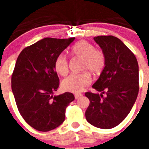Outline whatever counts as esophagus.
Segmentation results:
<instances>
[{"label": "esophagus", "mask_w": 149, "mask_h": 149, "mask_svg": "<svg viewBox=\"0 0 149 149\" xmlns=\"http://www.w3.org/2000/svg\"><path fill=\"white\" fill-rule=\"evenodd\" d=\"M83 95L82 94H75L74 95V98H76V99H77V98H81V97H82Z\"/></svg>", "instance_id": "1"}]
</instances>
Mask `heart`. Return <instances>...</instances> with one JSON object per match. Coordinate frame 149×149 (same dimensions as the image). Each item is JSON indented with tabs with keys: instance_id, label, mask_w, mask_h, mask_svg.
Instances as JSON below:
<instances>
[{
	"instance_id": "b5f03b06",
	"label": "heart",
	"mask_w": 149,
	"mask_h": 149,
	"mask_svg": "<svg viewBox=\"0 0 149 149\" xmlns=\"http://www.w3.org/2000/svg\"><path fill=\"white\" fill-rule=\"evenodd\" d=\"M71 56L82 59L81 71L84 72L68 76L62 82L61 87L64 91L72 93H81L91 84L90 74L98 75L102 72L105 65L104 54L99 48L85 40L77 42L72 45ZM55 70L61 76H66L68 73V63L66 57L60 55L54 62Z\"/></svg>"
}]
</instances>
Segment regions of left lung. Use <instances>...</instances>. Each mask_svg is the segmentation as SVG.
I'll list each match as a JSON object with an SVG mask.
<instances>
[{
    "mask_svg": "<svg viewBox=\"0 0 149 149\" xmlns=\"http://www.w3.org/2000/svg\"><path fill=\"white\" fill-rule=\"evenodd\" d=\"M94 40L104 54L105 66L93 85L101 94L85 93L89 99L85 116L92 125L110 129L125 119L136 101L139 66L135 55L117 37L99 36Z\"/></svg>",
    "mask_w": 149,
    "mask_h": 149,
    "instance_id": "obj_1",
    "label": "left lung"
}]
</instances>
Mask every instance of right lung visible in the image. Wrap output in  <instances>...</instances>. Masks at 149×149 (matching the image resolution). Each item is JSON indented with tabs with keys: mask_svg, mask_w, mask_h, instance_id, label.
Returning <instances> with one entry per match:
<instances>
[{
	"mask_svg": "<svg viewBox=\"0 0 149 149\" xmlns=\"http://www.w3.org/2000/svg\"><path fill=\"white\" fill-rule=\"evenodd\" d=\"M75 38H45L24 48L12 74V91L25 122L39 131H49L65 120V109L74 100L71 93L54 96L60 80L54 62Z\"/></svg>",
	"mask_w": 149,
	"mask_h": 149,
	"instance_id": "1",
	"label": "right lung"
}]
</instances>
